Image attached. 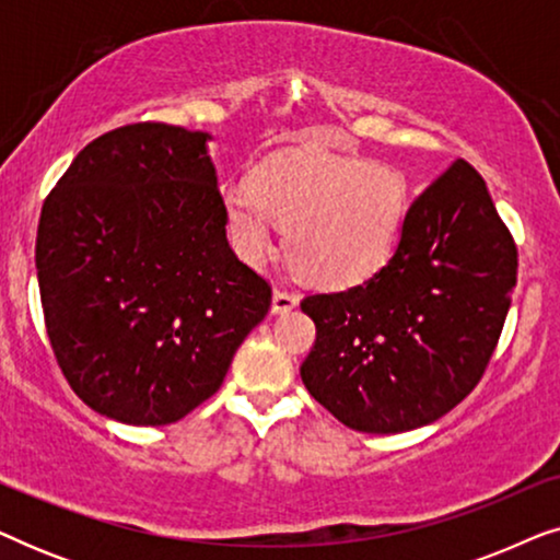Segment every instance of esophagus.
Segmentation results:
<instances>
[{"mask_svg":"<svg viewBox=\"0 0 560 560\" xmlns=\"http://www.w3.org/2000/svg\"><path fill=\"white\" fill-rule=\"evenodd\" d=\"M298 305V295L290 293V290H282V288H275L272 293V313H288L293 311Z\"/></svg>","mask_w":560,"mask_h":560,"instance_id":"esophagus-1","label":"esophagus"}]
</instances>
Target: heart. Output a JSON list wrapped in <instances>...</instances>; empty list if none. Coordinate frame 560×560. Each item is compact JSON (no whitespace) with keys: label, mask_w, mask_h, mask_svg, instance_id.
<instances>
[{"label":"heart","mask_w":560,"mask_h":560,"mask_svg":"<svg viewBox=\"0 0 560 560\" xmlns=\"http://www.w3.org/2000/svg\"><path fill=\"white\" fill-rule=\"evenodd\" d=\"M410 194L400 171L316 148L278 152L255 178L224 188L221 206L234 249L249 265L275 252L285 229L290 265L305 280L349 288L393 255Z\"/></svg>","instance_id":"1"}]
</instances>
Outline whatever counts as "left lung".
<instances>
[{"label":"left lung","mask_w":560,"mask_h":560,"mask_svg":"<svg viewBox=\"0 0 560 560\" xmlns=\"http://www.w3.org/2000/svg\"><path fill=\"white\" fill-rule=\"evenodd\" d=\"M515 282V240L485 178L456 160L412 201L382 270L303 298L316 324L303 385L354 431L433 423L479 385Z\"/></svg>","instance_id":"8db88e82"}]
</instances>
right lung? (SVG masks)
I'll return each instance as SVG.
<instances>
[{"instance_id":"right-lung-1","label":"right lung","mask_w":560,"mask_h":560,"mask_svg":"<svg viewBox=\"0 0 560 560\" xmlns=\"http://www.w3.org/2000/svg\"><path fill=\"white\" fill-rule=\"evenodd\" d=\"M211 137L112 129L45 198L35 267L60 372L91 410L167 425L217 393L270 282L226 242Z\"/></svg>"}]
</instances>
